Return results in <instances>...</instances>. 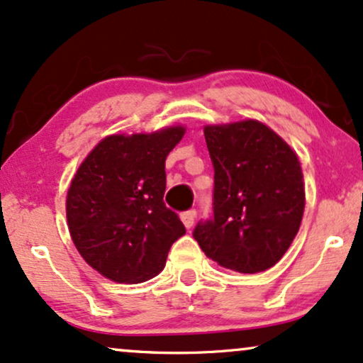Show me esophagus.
I'll return each instance as SVG.
<instances>
[{"instance_id": "1", "label": "esophagus", "mask_w": 363, "mask_h": 363, "mask_svg": "<svg viewBox=\"0 0 363 363\" xmlns=\"http://www.w3.org/2000/svg\"><path fill=\"white\" fill-rule=\"evenodd\" d=\"M182 218V223H184V226L189 229L192 228V224H194V219H196V211L194 209H189V211H184V213L181 214Z\"/></svg>"}]
</instances>
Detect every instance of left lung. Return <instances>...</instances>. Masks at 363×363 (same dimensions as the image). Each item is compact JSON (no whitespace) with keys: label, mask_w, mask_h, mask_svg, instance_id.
Instances as JSON below:
<instances>
[{"label":"left lung","mask_w":363,"mask_h":363,"mask_svg":"<svg viewBox=\"0 0 363 363\" xmlns=\"http://www.w3.org/2000/svg\"><path fill=\"white\" fill-rule=\"evenodd\" d=\"M214 167L213 216L192 236L224 268L258 273L277 264L300 229L303 172L296 154L256 121L208 125Z\"/></svg>","instance_id":"1"}]
</instances>
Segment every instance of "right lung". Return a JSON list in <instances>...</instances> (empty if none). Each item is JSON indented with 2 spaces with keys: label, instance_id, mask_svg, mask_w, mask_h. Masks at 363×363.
<instances>
[{
  "label": "right lung",
  "instance_id": "right-lung-1",
  "mask_svg": "<svg viewBox=\"0 0 363 363\" xmlns=\"http://www.w3.org/2000/svg\"><path fill=\"white\" fill-rule=\"evenodd\" d=\"M182 127L154 134L110 135L89 154L67 196V221L91 268L117 283L162 272L172 242L186 233L164 203L166 157Z\"/></svg>",
  "mask_w": 363,
  "mask_h": 363
}]
</instances>
